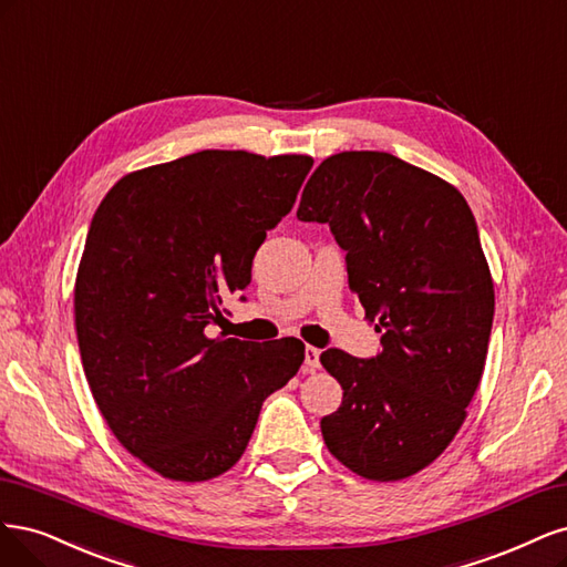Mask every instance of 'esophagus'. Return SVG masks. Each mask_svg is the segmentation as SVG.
<instances>
[{
  "mask_svg": "<svg viewBox=\"0 0 567 567\" xmlns=\"http://www.w3.org/2000/svg\"><path fill=\"white\" fill-rule=\"evenodd\" d=\"M303 364L306 372H316L320 368V351L313 349V346H306L303 349Z\"/></svg>",
  "mask_w": 567,
  "mask_h": 567,
  "instance_id": "1",
  "label": "esophagus"
}]
</instances>
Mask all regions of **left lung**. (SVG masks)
Returning <instances> with one entry per match:
<instances>
[{"label": "left lung", "instance_id": "left-lung-1", "mask_svg": "<svg viewBox=\"0 0 567 567\" xmlns=\"http://www.w3.org/2000/svg\"><path fill=\"white\" fill-rule=\"evenodd\" d=\"M297 216L330 224L381 332L372 358L320 355L343 389L324 445L362 478H408L450 445L483 377L495 289L476 218L443 178L377 151L327 157Z\"/></svg>", "mask_w": 567, "mask_h": 567}]
</instances>
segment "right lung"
<instances>
[{
    "instance_id": "obj_1",
    "label": "right lung",
    "mask_w": 567,
    "mask_h": 567,
    "mask_svg": "<svg viewBox=\"0 0 567 567\" xmlns=\"http://www.w3.org/2000/svg\"><path fill=\"white\" fill-rule=\"evenodd\" d=\"M310 167L308 155L199 151L120 178L91 218L75 285L84 374L117 441L164 478L221 476L301 368L299 339L207 330Z\"/></svg>"
}]
</instances>
